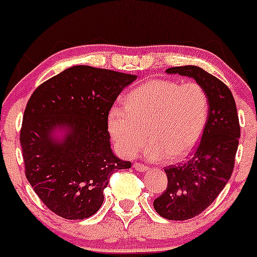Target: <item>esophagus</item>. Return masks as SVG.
Here are the masks:
<instances>
[{
	"label": "esophagus",
	"mask_w": 257,
	"mask_h": 257,
	"mask_svg": "<svg viewBox=\"0 0 257 257\" xmlns=\"http://www.w3.org/2000/svg\"><path fill=\"white\" fill-rule=\"evenodd\" d=\"M133 167H134V170H137V171H139V172L148 171V166L143 165V163H140V162H135L134 165H133Z\"/></svg>",
	"instance_id": "esophagus-1"
}]
</instances>
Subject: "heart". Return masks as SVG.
<instances>
[{
	"label": "heart",
	"mask_w": 257,
	"mask_h": 257,
	"mask_svg": "<svg viewBox=\"0 0 257 257\" xmlns=\"http://www.w3.org/2000/svg\"><path fill=\"white\" fill-rule=\"evenodd\" d=\"M208 112V95L199 83L151 79L126 96L125 105L109 109L107 125L124 156H134L149 135L144 148L148 159L179 161L196 148Z\"/></svg>",
	"instance_id": "heart-1"
}]
</instances>
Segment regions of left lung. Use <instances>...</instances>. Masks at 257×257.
<instances>
[{
    "instance_id": "8db88e82",
    "label": "left lung",
    "mask_w": 257,
    "mask_h": 257,
    "mask_svg": "<svg viewBox=\"0 0 257 257\" xmlns=\"http://www.w3.org/2000/svg\"><path fill=\"white\" fill-rule=\"evenodd\" d=\"M166 72L195 79L206 90L210 101L207 123L195 152L184 163L166 167L167 188L154 201L160 216L185 221L204 212L229 180L240 125L235 101L223 81L196 66L173 67Z\"/></svg>"
}]
</instances>
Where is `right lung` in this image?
<instances>
[{"instance_id": "obj_1", "label": "right lung", "mask_w": 257, "mask_h": 257, "mask_svg": "<svg viewBox=\"0 0 257 257\" xmlns=\"http://www.w3.org/2000/svg\"><path fill=\"white\" fill-rule=\"evenodd\" d=\"M137 75L74 66L55 75L30 96L21 129L25 177L44 205L66 219L95 215L103 189L132 162L114 156L107 117L115 98ZM62 126L66 137L53 138Z\"/></svg>"}]
</instances>
